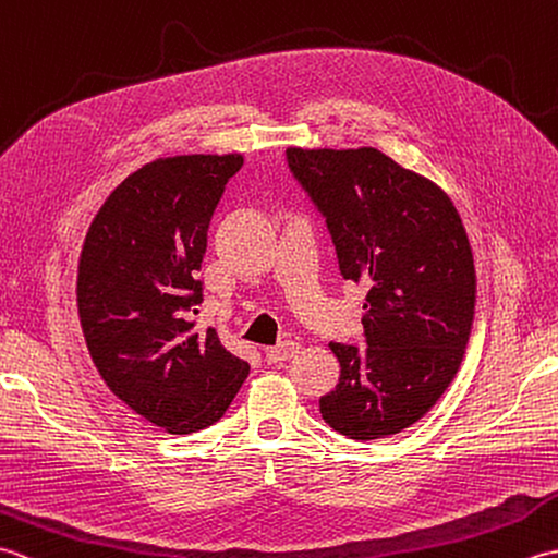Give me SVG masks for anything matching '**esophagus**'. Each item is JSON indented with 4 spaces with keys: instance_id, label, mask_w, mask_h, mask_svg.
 <instances>
[{
    "instance_id": "esophagus-1",
    "label": "esophagus",
    "mask_w": 558,
    "mask_h": 558,
    "mask_svg": "<svg viewBox=\"0 0 558 558\" xmlns=\"http://www.w3.org/2000/svg\"><path fill=\"white\" fill-rule=\"evenodd\" d=\"M300 352L298 342H286V345H276V348H266L264 350V357L268 364H278V362H288L292 360L294 354Z\"/></svg>"
}]
</instances>
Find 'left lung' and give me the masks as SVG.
<instances>
[{
    "label": "left lung",
    "instance_id": "1",
    "mask_svg": "<svg viewBox=\"0 0 558 558\" xmlns=\"http://www.w3.org/2000/svg\"><path fill=\"white\" fill-rule=\"evenodd\" d=\"M288 165L326 218L340 276L362 282L366 348L330 342L338 386L318 400L342 436L408 429L453 381L475 322V258L441 186L364 148H288Z\"/></svg>",
    "mask_w": 558,
    "mask_h": 558
}]
</instances>
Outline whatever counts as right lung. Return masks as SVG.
Instances as JSON below:
<instances>
[{"instance_id":"obj_1","label":"right lung","mask_w":558,"mask_h":558,"mask_svg":"<svg viewBox=\"0 0 558 558\" xmlns=\"http://www.w3.org/2000/svg\"><path fill=\"white\" fill-rule=\"evenodd\" d=\"M228 156L158 158L132 172L93 218L78 258V318L112 393L170 434L216 424L248 364L196 330V270L230 177Z\"/></svg>"}]
</instances>
